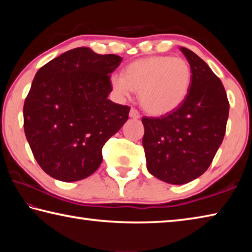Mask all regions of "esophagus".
I'll return each instance as SVG.
<instances>
[{
    "label": "esophagus",
    "instance_id": "obj_1",
    "mask_svg": "<svg viewBox=\"0 0 252 252\" xmlns=\"http://www.w3.org/2000/svg\"><path fill=\"white\" fill-rule=\"evenodd\" d=\"M129 116H130V118H132V119H139L140 117H141V116H140L139 111L136 110V109H134V108H131Z\"/></svg>",
    "mask_w": 252,
    "mask_h": 252
}]
</instances>
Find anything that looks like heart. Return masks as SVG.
<instances>
[{
  "instance_id": "obj_1",
  "label": "heart",
  "mask_w": 252,
  "mask_h": 252,
  "mask_svg": "<svg viewBox=\"0 0 252 252\" xmlns=\"http://www.w3.org/2000/svg\"><path fill=\"white\" fill-rule=\"evenodd\" d=\"M192 72L186 60L150 57L136 60L126 67L125 76L113 74L111 87L127 97L139 92L142 108L153 116H163L181 105L190 90Z\"/></svg>"
}]
</instances>
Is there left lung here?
I'll use <instances>...</instances> for the list:
<instances>
[{"mask_svg":"<svg viewBox=\"0 0 252 252\" xmlns=\"http://www.w3.org/2000/svg\"><path fill=\"white\" fill-rule=\"evenodd\" d=\"M180 50L192 72L187 97L165 116L142 118L147 168L171 185L188 183L207 171L222 143L229 117L220 79L192 51Z\"/></svg>","mask_w":252,"mask_h":252,"instance_id":"1","label":"left lung"}]
</instances>
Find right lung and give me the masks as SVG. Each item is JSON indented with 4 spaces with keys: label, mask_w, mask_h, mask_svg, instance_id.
Segmentation results:
<instances>
[{
    "label": "right lung",
    "mask_w": 252,
    "mask_h": 252,
    "mask_svg": "<svg viewBox=\"0 0 252 252\" xmlns=\"http://www.w3.org/2000/svg\"><path fill=\"white\" fill-rule=\"evenodd\" d=\"M116 54L76 48L36 72L24 101V132L40 167L54 179L79 181L96 171L102 148L129 118L130 106L108 99Z\"/></svg>",
    "instance_id": "add662e5"
}]
</instances>
